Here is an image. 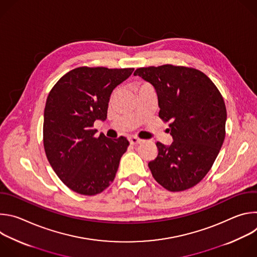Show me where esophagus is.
<instances>
[{
	"label": "esophagus",
	"instance_id": "1",
	"mask_svg": "<svg viewBox=\"0 0 257 257\" xmlns=\"http://www.w3.org/2000/svg\"><path fill=\"white\" fill-rule=\"evenodd\" d=\"M141 141H142V139H140V138H138V137H136V136H131V137H129V142H130V144H132V145L138 144V143H140Z\"/></svg>",
	"mask_w": 257,
	"mask_h": 257
}]
</instances>
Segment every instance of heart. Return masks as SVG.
Wrapping results in <instances>:
<instances>
[{"label": "heart", "mask_w": 257, "mask_h": 257, "mask_svg": "<svg viewBox=\"0 0 257 257\" xmlns=\"http://www.w3.org/2000/svg\"><path fill=\"white\" fill-rule=\"evenodd\" d=\"M143 86H148V84H142V85L140 86V88H141V87H143Z\"/></svg>", "instance_id": "heart-1"}]
</instances>
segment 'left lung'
Segmentation results:
<instances>
[{"label":"left lung","instance_id":"8db88e82","mask_svg":"<svg viewBox=\"0 0 257 257\" xmlns=\"http://www.w3.org/2000/svg\"><path fill=\"white\" fill-rule=\"evenodd\" d=\"M134 75L150 82L159 99V117L171 122L170 145L157 142L158 156L149 163L155 180L172 192L189 189L212 167L226 135L224 98L203 72L189 67H142Z\"/></svg>","mask_w":257,"mask_h":257}]
</instances>
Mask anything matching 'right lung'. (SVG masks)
Wrapping results in <instances>:
<instances>
[{
	"label": "right lung",
	"mask_w": 257,
	"mask_h": 257,
	"mask_svg": "<svg viewBox=\"0 0 257 257\" xmlns=\"http://www.w3.org/2000/svg\"><path fill=\"white\" fill-rule=\"evenodd\" d=\"M133 68L78 67L50 91L44 114V146L50 165L76 193L95 195L114 181L129 141L95 136V120L106 119L109 96Z\"/></svg>",
	"instance_id": "add662e5"
}]
</instances>
